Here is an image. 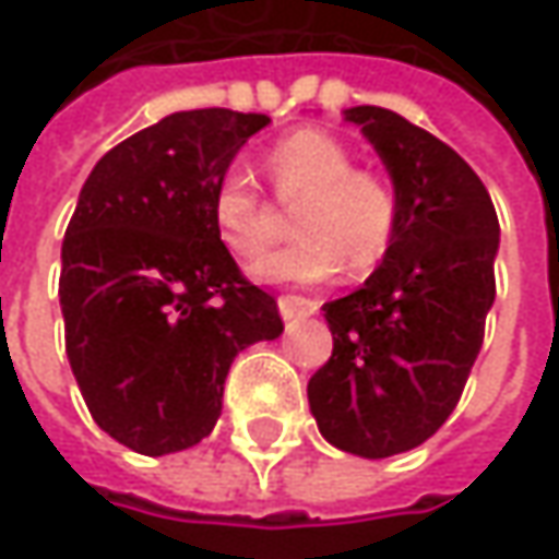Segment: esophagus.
I'll list each match as a JSON object with an SVG mask.
<instances>
[{
  "label": "esophagus",
  "mask_w": 559,
  "mask_h": 559,
  "mask_svg": "<svg viewBox=\"0 0 559 559\" xmlns=\"http://www.w3.org/2000/svg\"><path fill=\"white\" fill-rule=\"evenodd\" d=\"M314 311H318V301H314V298L280 295V314H283L286 321H293V318H308V314H314Z\"/></svg>",
  "instance_id": "obj_1"
}]
</instances>
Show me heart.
Instances as JSON below:
<instances>
[{
	"mask_svg": "<svg viewBox=\"0 0 559 559\" xmlns=\"http://www.w3.org/2000/svg\"><path fill=\"white\" fill-rule=\"evenodd\" d=\"M266 173L276 198L293 207L298 238L261 254L283 233V216L261 185L241 166L223 173L213 188V226L238 258H254L251 276L264 283H321L343 264L361 276L386 254L400 226L393 185L371 169H358L352 151L323 128H298L266 151Z\"/></svg>",
	"mask_w": 559,
	"mask_h": 559,
	"instance_id": "heart-1",
	"label": "heart"
}]
</instances>
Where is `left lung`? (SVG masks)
Segmentation results:
<instances>
[{"label": "left lung", "mask_w": 559, "mask_h": 559, "mask_svg": "<svg viewBox=\"0 0 559 559\" xmlns=\"http://www.w3.org/2000/svg\"><path fill=\"white\" fill-rule=\"evenodd\" d=\"M400 198L383 264L346 298L326 301L333 355L308 380L321 433L383 460L421 447L453 415L485 343L497 283V210L453 147L400 112L355 106Z\"/></svg>", "instance_id": "obj_1"}]
</instances>
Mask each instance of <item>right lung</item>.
Returning <instances> with one entry per match:
<instances>
[{"label":"right lung","instance_id":"1","mask_svg":"<svg viewBox=\"0 0 559 559\" xmlns=\"http://www.w3.org/2000/svg\"><path fill=\"white\" fill-rule=\"evenodd\" d=\"M270 119L173 112L116 144L81 188L62 241L66 355L94 421L144 456L201 443L238 352L276 340V298L213 226V188Z\"/></svg>","mask_w":559,"mask_h":559}]
</instances>
